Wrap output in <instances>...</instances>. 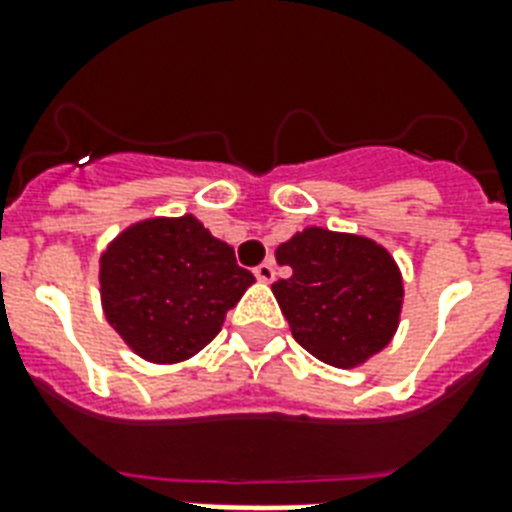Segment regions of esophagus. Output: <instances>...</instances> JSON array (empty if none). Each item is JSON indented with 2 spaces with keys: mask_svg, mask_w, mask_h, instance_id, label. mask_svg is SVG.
Instances as JSON below:
<instances>
[{
  "mask_svg": "<svg viewBox=\"0 0 512 512\" xmlns=\"http://www.w3.org/2000/svg\"><path fill=\"white\" fill-rule=\"evenodd\" d=\"M255 276H257V281H263V284H271V281L276 279V268H273L271 260H268V263L257 265Z\"/></svg>",
  "mask_w": 512,
  "mask_h": 512,
  "instance_id": "obj_1",
  "label": "esophagus"
}]
</instances>
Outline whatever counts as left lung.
Returning a JSON list of instances; mask_svg holds the SVG:
<instances>
[{
	"instance_id": "left-lung-1",
	"label": "left lung",
	"mask_w": 512,
	"mask_h": 512,
	"mask_svg": "<svg viewBox=\"0 0 512 512\" xmlns=\"http://www.w3.org/2000/svg\"><path fill=\"white\" fill-rule=\"evenodd\" d=\"M276 263L292 273L273 284V295L311 356L353 369L393 340L404 279L382 244L311 225L276 247Z\"/></svg>"
}]
</instances>
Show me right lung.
I'll return each mask as SVG.
<instances>
[{"instance_id": "obj_1", "label": "right lung", "mask_w": 512, "mask_h": 512, "mask_svg": "<svg viewBox=\"0 0 512 512\" xmlns=\"http://www.w3.org/2000/svg\"><path fill=\"white\" fill-rule=\"evenodd\" d=\"M100 305L135 356L177 364L223 329L225 313L255 284L233 247L196 215L127 225L100 255Z\"/></svg>"}]
</instances>
